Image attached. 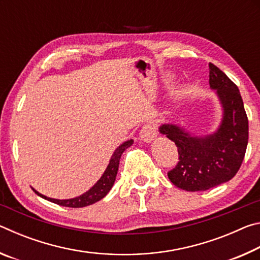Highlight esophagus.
<instances>
[{
	"label": "esophagus",
	"mask_w": 260,
	"mask_h": 260,
	"mask_svg": "<svg viewBox=\"0 0 260 260\" xmlns=\"http://www.w3.org/2000/svg\"><path fill=\"white\" fill-rule=\"evenodd\" d=\"M157 136V129L156 126L149 122V124L144 125L140 131V138L143 140L144 142H151V141Z\"/></svg>",
	"instance_id": "obj_1"
}]
</instances>
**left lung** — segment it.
I'll list each match as a JSON object with an SVG mask.
<instances>
[{"label": "left lung", "mask_w": 260, "mask_h": 260, "mask_svg": "<svg viewBox=\"0 0 260 260\" xmlns=\"http://www.w3.org/2000/svg\"><path fill=\"white\" fill-rule=\"evenodd\" d=\"M210 86L217 89L223 118L214 134L196 138L174 125H162L160 133L173 141L179 160L167 177L187 191H204L230 181L239 172L249 139V122L237 86L214 64H209Z\"/></svg>", "instance_id": "left-lung-1"}]
</instances>
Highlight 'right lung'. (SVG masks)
I'll list each match as a JSON object with an SVG mask.
<instances>
[{
	"instance_id": "obj_1",
	"label": "right lung",
	"mask_w": 260,
	"mask_h": 260,
	"mask_svg": "<svg viewBox=\"0 0 260 260\" xmlns=\"http://www.w3.org/2000/svg\"><path fill=\"white\" fill-rule=\"evenodd\" d=\"M132 144H133V140H128L116 149V151L113 152L111 159H110V162L107 167V170H105L104 174L101 177L99 181L96 182V184H94V187H91L89 190L81 196L76 197V199H71V200H54V199H49V197L41 195L40 192L34 190V189L33 190L35 191V193H38L39 196L42 197V199L48 200L52 202V203H56L61 206H68V208H83V206L94 204L98 201L102 200L103 197L110 191V189L112 188L114 180H116V177H117L118 167H119L120 157L122 155V152H124L127 148L131 147Z\"/></svg>"
}]
</instances>
